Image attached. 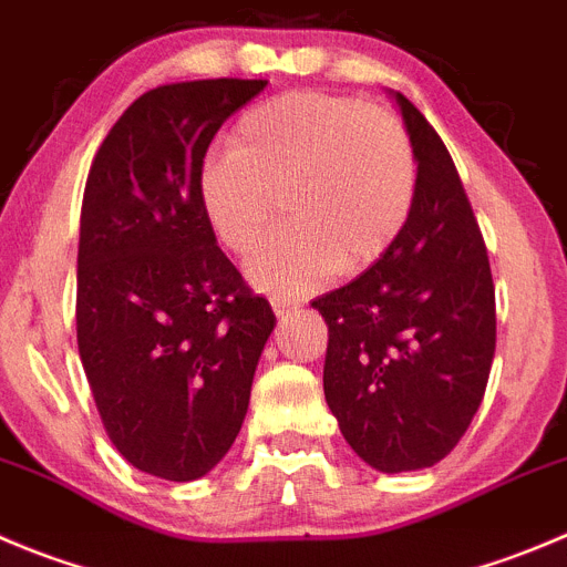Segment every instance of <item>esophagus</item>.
Returning a JSON list of instances; mask_svg holds the SVG:
<instances>
[{"mask_svg":"<svg viewBox=\"0 0 567 567\" xmlns=\"http://www.w3.org/2000/svg\"><path fill=\"white\" fill-rule=\"evenodd\" d=\"M269 303H272V311H275V315H278V317H287L289 311L298 309V303H295V300L278 298V295H272V298H269Z\"/></svg>","mask_w":567,"mask_h":567,"instance_id":"34e87169","label":"esophagus"}]
</instances>
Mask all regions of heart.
I'll use <instances>...</instances> for the list:
<instances>
[{
    "label": "heart",
    "mask_w": 567,
    "mask_h": 567,
    "mask_svg": "<svg viewBox=\"0 0 567 567\" xmlns=\"http://www.w3.org/2000/svg\"><path fill=\"white\" fill-rule=\"evenodd\" d=\"M234 150L208 155L197 199L225 250L250 256L284 199L287 234L247 264V278L300 298L337 269L379 261L406 225L417 169L390 113L350 96L289 91L236 122Z\"/></svg>",
    "instance_id": "b5f03b06"
}]
</instances>
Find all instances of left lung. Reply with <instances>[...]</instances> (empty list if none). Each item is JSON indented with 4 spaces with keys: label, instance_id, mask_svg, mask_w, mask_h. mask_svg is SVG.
<instances>
[{
    "label": "left lung",
    "instance_id": "obj_1",
    "mask_svg": "<svg viewBox=\"0 0 567 567\" xmlns=\"http://www.w3.org/2000/svg\"><path fill=\"white\" fill-rule=\"evenodd\" d=\"M414 164L412 214L359 278L311 303L328 326L322 390L350 449L381 473L431 467L456 449L487 390L495 289L449 150L390 91Z\"/></svg>",
    "mask_w": 567,
    "mask_h": 567
}]
</instances>
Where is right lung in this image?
I'll use <instances>...</instances> for the list:
<instances>
[{
	"label": "right lung",
	"instance_id": "add662e5",
	"mask_svg": "<svg viewBox=\"0 0 567 567\" xmlns=\"http://www.w3.org/2000/svg\"><path fill=\"white\" fill-rule=\"evenodd\" d=\"M264 85L223 78L147 91L111 127L85 183L80 361L118 454L166 482H194L228 454L275 328L197 199L208 144Z\"/></svg>",
	"mask_w": 567,
	"mask_h": 567
}]
</instances>
